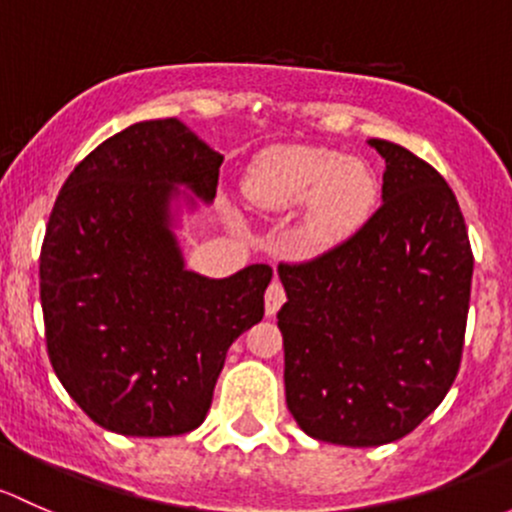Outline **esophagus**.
<instances>
[{"instance_id":"1","label":"esophagus","mask_w":512,"mask_h":512,"mask_svg":"<svg viewBox=\"0 0 512 512\" xmlns=\"http://www.w3.org/2000/svg\"><path fill=\"white\" fill-rule=\"evenodd\" d=\"M283 303H286V291H283L281 281L276 278V281H271V286L266 288V315L268 318H273Z\"/></svg>"}]
</instances>
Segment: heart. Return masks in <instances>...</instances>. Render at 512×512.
Segmentation results:
<instances>
[{"label": "heart", "mask_w": 512, "mask_h": 512, "mask_svg": "<svg viewBox=\"0 0 512 512\" xmlns=\"http://www.w3.org/2000/svg\"><path fill=\"white\" fill-rule=\"evenodd\" d=\"M244 194L263 212L303 204V239L310 246H333L370 217L377 182L360 160H342L325 147L273 145L246 172Z\"/></svg>", "instance_id": "obj_1"}]
</instances>
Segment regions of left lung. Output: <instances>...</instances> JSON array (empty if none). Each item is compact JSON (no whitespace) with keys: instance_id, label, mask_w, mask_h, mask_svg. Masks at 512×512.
I'll use <instances>...</instances> for the list:
<instances>
[{"instance_id":"1","label":"left lung","mask_w":512,"mask_h":512,"mask_svg":"<svg viewBox=\"0 0 512 512\" xmlns=\"http://www.w3.org/2000/svg\"><path fill=\"white\" fill-rule=\"evenodd\" d=\"M384 157L382 207L347 241L281 263L286 404L300 429L340 446H382L426 419L456 379L473 254L446 179L407 147Z\"/></svg>"}]
</instances>
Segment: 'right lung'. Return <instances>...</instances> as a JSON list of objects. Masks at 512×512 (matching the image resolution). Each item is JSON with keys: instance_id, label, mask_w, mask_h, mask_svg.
<instances>
[{"instance_id": "obj_1", "label": "right lung", "mask_w": 512, "mask_h": 512, "mask_svg": "<svg viewBox=\"0 0 512 512\" xmlns=\"http://www.w3.org/2000/svg\"><path fill=\"white\" fill-rule=\"evenodd\" d=\"M221 162L177 118L145 120L78 162L51 209L39 258L51 365L115 434L197 429L226 350L263 318L271 266L199 276L172 231L179 184L212 202Z\"/></svg>"}]
</instances>
